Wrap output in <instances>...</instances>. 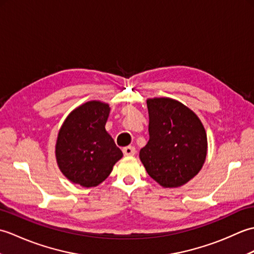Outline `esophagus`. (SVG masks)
<instances>
[{
  "instance_id": "obj_1",
  "label": "esophagus",
  "mask_w": 254,
  "mask_h": 254,
  "mask_svg": "<svg viewBox=\"0 0 254 254\" xmlns=\"http://www.w3.org/2000/svg\"><path fill=\"white\" fill-rule=\"evenodd\" d=\"M122 152H123L124 156H133V155H135L136 150H135V147H133V146H127V147H124V148L122 149Z\"/></svg>"
}]
</instances>
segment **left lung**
<instances>
[{
    "label": "left lung",
    "instance_id": "1",
    "mask_svg": "<svg viewBox=\"0 0 254 254\" xmlns=\"http://www.w3.org/2000/svg\"><path fill=\"white\" fill-rule=\"evenodd\" d=\"M149 141L139 150L147 174L164 188L186 185L202 169L206 132L198 117L171 98L147 99Z\"/></svg>",
    "mask_w": 254,
    "mask_h": 254
}]
</instances>
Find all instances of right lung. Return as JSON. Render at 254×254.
<instances>
[{"label": "right lung", "mask_w": 254, "mask_h": 254, "mask_svg": "<svg viewBox=\"0 0 254 254\" xmlns=\"http://www.w3.org/2000/svg\"><path fill=\"white\" fill-rule=\"evenodd\" d=\"M109 112V105L91 100L74 109L63 122L56 157L62 174L73 183L97 187L122 158L121 149L105 127Z\"/></svg>", "instance_id": "1"}]
</instances>
